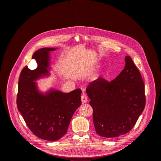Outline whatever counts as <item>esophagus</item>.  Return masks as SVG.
<instances>
[{"label":"esophagus","mask_w":161,"mask_h":161,"mask_svg":"<svg viewBox=\"0 0 161 161\" xmlns=\"http://www.w3.org/2000/svg\"><path fill=\"white\" fill-rule=\"evenodd\" d=\"M81 102H82L83 103H87V97H86V95H83L81 97Z\"/></svg>","instance_id":"34e87169"}]
</instances>
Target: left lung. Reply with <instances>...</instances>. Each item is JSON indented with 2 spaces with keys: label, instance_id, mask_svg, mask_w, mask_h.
<instances>
[{
  "label": "left lung",
  "instance_id": "1",
  "mask_svg": "<svg viewBox=\"0 0 161 161\" xmlns=\"http://www.w3.org/2000/svg\"><path fill=\"white\" fill-rule=\"evenodd\" d=\"M125 62L124 69L111 82L99 78L86 89L95 129L101 137L116 138L128 133L145 107L140 72L130 57L126 56Z\"/></svg>",
  "mask_w": 161,
  "mask_h": 161
}]
</instances>
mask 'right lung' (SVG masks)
<instances>
[{
  "instance_id": "obj_1",
  "label": "right lung",
  "mask_w": 161,
  "mask_h": 161,
  "mask_svg": "<svg viewBox=\"0 0 161 161\" xmlns=\"http://www.w3.org/2000/svg\"><path fill=\"white\" fill-rule=\"evenodd\" d=\"M58 48L43 47L33 54L36 69L25 66L18 84L17 106L31 131L38 138L54 141L67 132L74 112L81 104L80 89L63 93L54 88L45 92L39 90L38 80L50 76L51 51Z\"/></svg>"
}]
</instances>
